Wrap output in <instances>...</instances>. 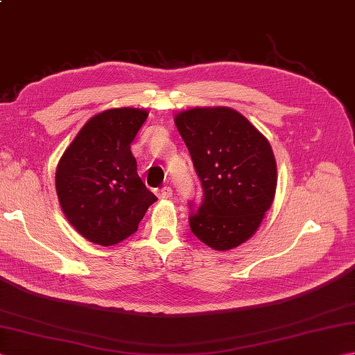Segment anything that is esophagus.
<instances>
[{"mask_svg": "<svg viewBox=\"0 0 355 355\" xmlns=\"http://www.w3.org/2000/svg\"><path fill=\"white\" fill-rule=\"evenodd\" d=\"M155 193L160 200H168L172 197V189L169 186H164V187H162V189H158Z\"/></svg>", "mask_w": 355, "mask_h": 355, "instance_id": "obj_1", "label": "esophagus"}]
</instances>
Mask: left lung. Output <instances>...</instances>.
I'll return each instance as SVG.
<instances>
[{
  "instance_id": "left-lung-1",
  "label": "left lung",
  "mask_w": 355,
  "mask_h": 355,
  "mask_svg": "<svg viewBox=\"0 0 355 355\" xmlns=\"http://www.w3.org/2000/svg\"><path fill=\"white\" fill-rule=\"evenodd\" d=\"M175 125L202 187L201 206L191 210L192 233L214 250L245 243L275 200L277 172L268 140L227 107L178 112Z\"/></svg>"
}]
</instances>
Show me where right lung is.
Here are the masks:
<instances>
[{
    "instance_id": "obj_1",
    "label": "right lung",
    "mask_w": 355,
    "mask_h": 355,
    "mask_svg": "<svg viewBox=\"0 0 355 355\" xmlns=\"http://www.w3.org/2000/svg\"><path fill=\"white\" fill-rule=\"evenodd\" d=\"M146 110L112 108L93 116L56 168V193L67 220L89 243L114 245L139 229L157 201L137 173L131 143Z\"/></svg>"
}]
</instances>
